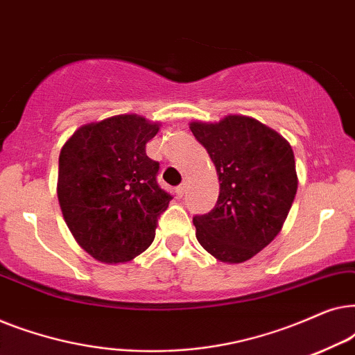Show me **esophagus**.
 Segmentation results:
<instances>
[{
    "label": "esophagus",
    "instance_id": "1",
    "mask_svg": "<svg viewBox=\"0 0 355 355\" xmlns=\"http://www.w3.org/2000/svg\"><path fill=\"white\" fill-rule=\"evenodd\" d=\"M176 193H178V197H182L184 193H186V182H182L181 186L176 187Z\"/></svg>",
    "mask_w": 355,
    "mask_h": 355
}]
</instances>
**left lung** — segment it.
Returning a JSON list of instances; mask_svg holds the SVG:
<instances>
[{
    "label": "left lung",
    "instance_id": "1",
    "mask_svg": "<svg viewBox=\"0 0 355 355\" xmlns=\"http://www.w3.org/2000/svg\"><path fill=\"white\" fill-rule=\"evenodd\" d=\"M207 148L220 179L210 213L193 216L196 236L208 254L242 263L278 236L297 192L294 152L288 140L247 116L189 125Z\"/></svg>",
    "mask_w": 355,
    "mask_h": 355
}]
</instances>
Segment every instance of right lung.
Here are the masks:
<instances>
[{"label":"right lung","instance_id":"1","mask_svg":"<svg viewBox=\"0 0 355 355\" xmlns=\"http://www.w3.org/2000/svg\"><path fill=\"white\" fill-rule=\"evenodd\" d=\"M158 123L119 114L82 125L62 145L58 200L82 249L103 263H125L147 250L171 193L157 182L159 163L145 145Z\"/></svg>","mask_w":355,"mask_h":355}]
</instances>
